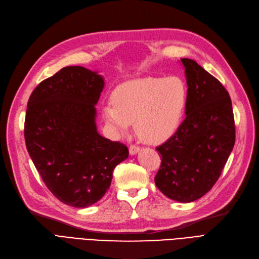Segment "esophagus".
Here are the masks:
<instances>
[{"label":"esophagus","mask_w":259,"mask_h":259,"mask_svg":"<svg viewBox=\"0 0 259 259\" xmlns=\"http://www.w3.org/2000/svg\"><path fill=\"white\" fill-rule=\"evenodd\" d=\"M140 151V148L138 146H135V145H132L130 146V154L131 155H135L137 154Z\"/></svg>","instance_id":"34e87169"}]
</instances>
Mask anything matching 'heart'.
Listing matches in <instances>:
<instances>
[{
	"mask_svg": "<svg viewBox=\"0 0 259 259\" xmlns=\"http://www.w3.org/2000/svg\"><path fill=\"white\" fill-rule=\"evenodd\" d=\"M187 95V87L179 77L132 79L114 89L112 104L103 107V114L115 132L125 134L135 123L142 141L162 144L180 127Z\"/></svg>",
	"mask_w": 259,
	"mask_h": 259,
	"instance_id": "obj_1",
	"label": "heart"
}]
</instances>
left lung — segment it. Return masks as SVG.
Returning a JSON list of instances; mask_svg holds the SVG:
<instances>
[{
	"instance_id": "obj_1",
	"label": "left lung",
	"mask_w": 259,
	"mask_h": 259,
	"mask_svg": "<svg viewBox=\"0 0 259 259\" xmlns=\"http://www.w3.org/2000/svg\"><path fill=\"white\" fill-rule=\"evenodd\" d=\"M181 62L189 93L186 117L175 135L156 148L162 163L154 181L168 198L192 202L218 181L233 151L236 130L226 89L194 60Z\"/></svg>"
}]
</instances>
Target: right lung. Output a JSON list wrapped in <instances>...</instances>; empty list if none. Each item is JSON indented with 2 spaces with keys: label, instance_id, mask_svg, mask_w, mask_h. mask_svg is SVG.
Instances as JSON below:
<instances>
[{
  "label": "right lung",
  "instance_id": "1",
  "mask_svg": "<svg viewBox=\"0 0 259 259\" xmlns=\"http://www.w3.org/2000/svg\"><path fill=\"white\" fill-rule=\"evenodd\" d=\"M104 78L82 66H67L41 81L26 108L24 139L48 190L67 206L87 208L99 201L114 167L128 149L97 132L95 105Z\"/></svg>",
  "mask_w": 259,
  "mask_h": 259
}]
</instances>
